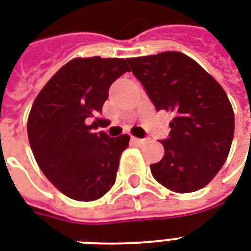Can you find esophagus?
Returning a JSON list of instances; mask_svg holds the SVG:
<instances>
[{"instance_id":"1","label":"esophagus","mask_w":251,"mask_h":251,"mask_svg":"<svg viewBox=\"0 0 251 251\" xmlns=\"http://www.w3.org/2000/svg\"><path fill=\"white\" fill-rule=\"evenodd\" d=\"M131 142H133L134 145H137V146H142V145H145V143H146V139L131 138Z\"/></svg>"}]
</instances>
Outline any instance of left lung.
Masks as SVG:
<instances>
[{
  "instance_id": "obj_1",
  "label": "left lung",
  "mask_w": 251,
  "mask_h": 251,
  "mask_svg": "<svg viewBox=\"0 0 251 251\" xmlns=\"http://www.w3.org/2000/svg\"><path fill=\"white\" fill-rule=\"evenodd\" d=\"M155 109L174 114L164 155L151 164L156 181L177 194L205 187L221 170L234 135V113L223 87L194 59L166 51L127 59Z\"/></svg>"
}]
</instances>
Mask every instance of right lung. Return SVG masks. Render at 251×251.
Returning a JSON list of instances; mask_svg holds the SVG:
<instances>
[{"label": "right lung", "instance_id": "1", "mask_svg": "<svg viewBox=\"0 0 251 251\" xmlns=\"http://www.w3.org/2000/svg\"><path fill=\"white\" fill-rule=\"evenodd\" d=\"M127 59L76 57L36 96L27 120L28 142L38 166L62 194L93 201L112 188L127 134L96 133L113 81L129 72Z\"/></svg>", "mask_w": 251, "mask_h": 251}]
</instances>
